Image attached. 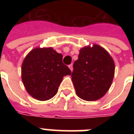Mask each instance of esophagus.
Segmentation results:
<instances>
[{"label": "esophagus", "instance_id": "esophagus-1", "mask_svg": "<svg viewBox=\"0 0 134 134\" xmlns=\"http://www.w3.org/2000/svg\"><path fill=\"white\" fill-rule=\"evenodd\" d=\"M69 69H71V71H73V65H72V64H71V65H69Z\"/></svg>", "mask_w": 134, "mask_h": 134}]
</instances>
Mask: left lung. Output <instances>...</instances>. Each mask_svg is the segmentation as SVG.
Returning a JSON list of instances; mask_svg holds the SVG:
<instances>
[{"label": "left lung", "mask_w": 134, "mask_h": 134, "mask_svg": "<svg viewBox=\"0 0 134 134\" xmlns=\"http://www.w3.org/2000/svg\"><path fill=\"white\" fill-rule=\"evenodd\" d=\"M73 68L71 80L76 94L88 102L102 98L110 88L114 77L112 57L97 44L82 48Z\"/></svg>", "instance_id": "8db88e82"}]
</instances>
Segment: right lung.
<instances>
[{"label": "right lung", "instance_id": "right-lung-1", "mask_svg": "<svg viewBox=\"0 0 134 134\" xmlns=\"http://www.w3.org/2000/svg\"><path fill=\"white\" fill-rule=\"evenodd\" d=\"M71 70L63 63V55L53 48H35L21 66L22 81L28 94L40 101L51 99L58 92L65 76Z\"/></svg>", "mask_w": 134, "mask_h": 134}]
</instances>
